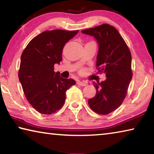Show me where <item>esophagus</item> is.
Returning <instances> with one entry per match:
<instances>
[{
	"label": "esophagus",
	"mask_w": 154,
	"mask_h": 154,
	"mask_svg": "<svg viewBox=\"0 0 154 154\" xmlns=\"http://www.w3.org/2000/svg\"><path fill=\"white\" fill-rule=\"evenodd\" d=\"M77 83L78 85H81V86H85V85H86V83L84 82H82V81H78L77 82Z\"/></svg>",
	"instance_id": "esophagus-1"
}]
</instances>
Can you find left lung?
I'll list each match as a JSON object with an SVG mask.
<instances>
[{"label":"left lung","mask_w":154,"mask_h":154,"mask_svg":"<svg viewBox=\"0 0 154 154\" xmlns=\"http://www.w3.org/2000/svg\"><path fill=\"white\" fill-rule=\"evenodd\" d=\"M82 32L97 41L96 68L106 77L100 83L93 82L96 94L88 100V104L96 113L109 114L122 105L126 96L132 77L131 54L118 31L111 25L104 24Z\"/></svg>","instance_id":"1"}]
</instances>
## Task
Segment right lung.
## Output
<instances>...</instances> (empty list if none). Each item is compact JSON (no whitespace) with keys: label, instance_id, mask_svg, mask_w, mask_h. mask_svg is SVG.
<instances>
[{"label":"right lung","instance_id":"1","mask_svg":"<svg viewBox=\"0 0 154 154\" xmlns=\"http://www.w3.org/2000/svg\"><path fill=\"white\" fill-rule=\"evenodd\" d=\"M79 30H47L35 36L21 56L18 77L28 102L39 113L49 115L63 106L66 92L75 84L54 71L62 61L65 43Z\"/></svg>","mask_w":154,"mask_h":154}]
</instances>
